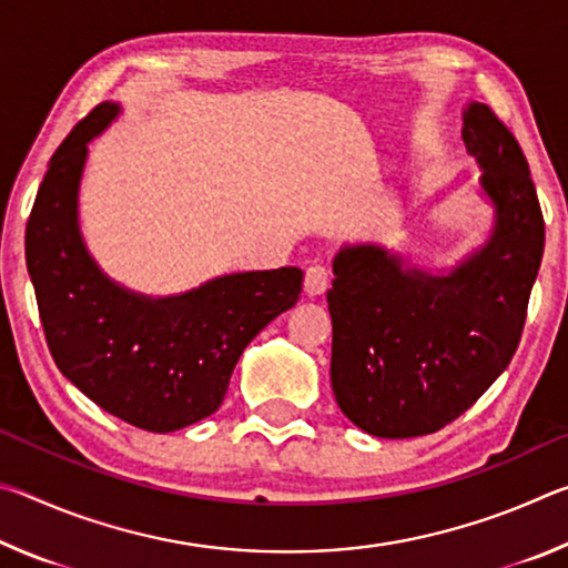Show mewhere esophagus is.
<instances>
[{
  "label": "esophagus",
  "instance_id": "obj_1",
  "mask_svg": "<svg viewBox=\"0 0 568 568\" xmlns=\"http://www.w3.org/2000/svg\"><path fill=\"white\" fill-rule=\"evenodd\" d=\"M328 291V267L325 265H311L305 271V293L315 297Z\"/></svg>",
  "mask_w": 568,
  "mask_h": 568
}]
</instances>
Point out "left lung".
Instances as JSON below:
<instances>
[{
  "mask_svg": "<svg viewBox=\"0 0 568 568\" xmlns=\"http://www.w3.org/2000/svg\"><path fill=\"white\" fill-rule=\"evenodd\" d=\"M460 134L494 207L484 245L436 273L376 243L333 261V393L378 438L436 434L484 396L514 358L541 267L544 215L516 138L480 102Z\"/></svg>",
  "mask_w": 568,
  "mask_h": 568,
  "instance_id": "obj_1",
  "label": "left lung"
}]
</instances>
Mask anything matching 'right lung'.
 Returning <instances> with one entry per match:
<instances>
[{
	"label": "right lung",
	"instance_id": "1",
	"mask_svg": "<svg viewBox=\"0 0 568 568\" xmlns=\"http://www.w3.org/2000/svg\"><path fill=\"white\" fill-rule=\"evenodd\" d=\"M118 114L98 104L52 155L27 220V271L62 376L124 423L170 434L220 408L247 343L297 303L303 271L230 273L165 297L104 275L77 205L88 145Z\"/></svg>",
	"mask_w": 568,
	"mask_h": 568
}]
</instances>
